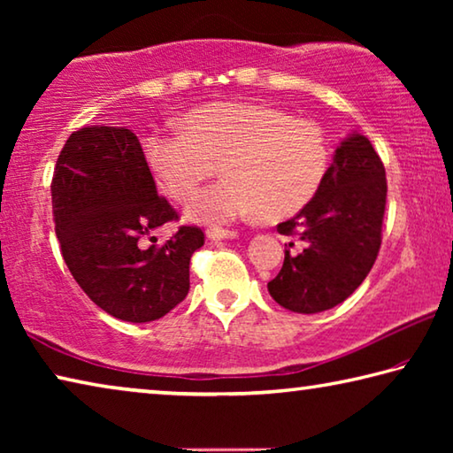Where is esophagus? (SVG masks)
Masks as SVG:
<instances>
[{"label":"esophagus","mask_w":453,"mask_h":453,"mask_svg":"<svg viewBox=\"0 0 453 453\" xmlns=\"http://www.w3.org/2000/svg\"><path fill=\"white\" fill-rule=\"evenodd\" d=\"M205 237L208 240H235L237 237V232H234V229H224V227H210L208 232H205Z\"/></svg>","instance_id":"esophagus-1"}]
</instances>
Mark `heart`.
<instances>
[{
  "mask_svg": "<svg viewBox=\"0 0 453 453\" xmlns=\"http://www.w3.org/2000/svg\"><path fill=\"white\" fill-rule=\"evenodd\" d=\"M183 134L150 132L142 150L153 178L175 202L218 172V186L188 205L197 224H226L257 213L281 219L302 211L324 183L329 143L313 121L265 104H208L181 118Z\"/></svg>",
  "mask_w": 453,
  "mask_h": 453,
  "instance_id": "obj_1",
  "label": "heart"
}]
</instances>
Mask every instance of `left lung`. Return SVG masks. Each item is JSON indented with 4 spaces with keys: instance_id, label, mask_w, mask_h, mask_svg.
Masks as SVG:
<instances>
[{
    "instance_id": "8db88e82",
    "label": "left lung",
    "mask_w": 453,
    "mask_h": 453,
    "mask_svg": "<svg viewBox=\"0 0 453 453\" xmlns=\"http://www.w3.org/2000/svg\"><path fill=\"white\" fill-rule=\"evenodd\" d=\"M386 196V170L372 142L357 132L343 137L316 197L278 226L280 234L300 237L303 250H286L280 273L267 283L273 300L296 313L348 300L378 257Z\"/></svg>"
}]
</instances>
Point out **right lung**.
Listing matches in <instances>:
<instances>
[{
    "mask_svg": "<svg viewBox=\"0 0 453 453\" xmlns=\"http://www.w3.org/2000/svg\"><path fill=\"white\" fill-rule=\"evenodd\" d=\"M56 234L73 280L110 316L148 324L189 291V259L203 232L181 226L164 245L142 240L178 213L157 196L132 129L88 126L61 150L51 181Z\"/></svg>",
    "mask_w": 453,
    "mask_h": 453,
    "instance_id": "add662e5",
    "label": "right lung"
}]
</instances>
